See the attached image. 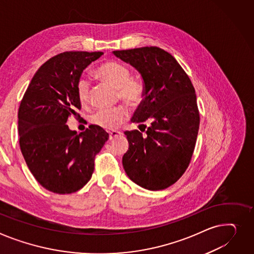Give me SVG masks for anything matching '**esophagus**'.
<instances>
[{
    "mask_svg": "<svg viewBox=\"0 0 254 254\" xmlns=\"http://www.w3.org/2000/svg\"><path fill=\"white\" fill-rule=\"evenodd\" d=\"M121 134V131H116V130H113L111 132H109V140H113L115 139L116 137H118Z\"/></svg>",
    "mask_w": 254,
    "mask_h": 254,
    "instance_id": "obj_1",
    "label": "esophagus"
}]
</instances>
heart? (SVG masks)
Segmentation results:
<instances>
[{"mask_svg":"<svg viewBox=\"0 0 254 254\" xmlns=\"http://www.w3.org/2000/svg\"><path fill=\"white\" fill-rule=\"evenodd\" d=\"M94 75L117 90V97L132 108L142 105L146 97V84L140 77H131L127 67L117 61H107L99 65ZM76 95L80 104L86 105L90 99V83L87 79L77 81ZM127 118V110L120 105L113 108L101 109L91 117V123L101 128L110 130L123 124Z\"/></svg>","mask_w":254,"mask_h":254,"instance_id":"1","label":"heart"}]
</instances>
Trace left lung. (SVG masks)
Here are the masks:
<instances>
[{"mask_svg": "<svg viewBox=\"0 0 254 254\" xmlns=\"http://www.w3.org/2000/svg\"><path fill=\"white\" fill-rule=\"evenodd\" d=\"M112 53L137 69L146 84L145 100L131 122L143 130L150 123L146 136L138 129L125 131L129 147L124 168L144 189H166L183 176L193 155L200 123L195 89L178 61L158 47Z\"/></svg>", "mask_w": 254, "mask_h": 254, "instance_id": "1", "label": "left lung"}]
</instances>
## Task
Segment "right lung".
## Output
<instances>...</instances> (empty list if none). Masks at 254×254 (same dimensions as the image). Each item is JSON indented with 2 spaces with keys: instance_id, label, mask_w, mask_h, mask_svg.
<instances>
[{
  "instance_id": "1",
  "label": "right lung",
  "mask_w": 254,
  "mask_h": 254,
  "mask_svg": "<svg viewBox=\"0 0 254 254\" xmlns=\"http://www.w3.org/2000/svg\"><path fill=\"white\" fill-rule=\"evenodd\" d=\"M103 52H64L33 75L18 110L19 144L30 173L57 194L78 191L94 172L95 156L109 134L97 126L77 133L66 125L79 116L76 86L83 69Z\"/></svg>"
}]
</instances>
